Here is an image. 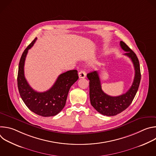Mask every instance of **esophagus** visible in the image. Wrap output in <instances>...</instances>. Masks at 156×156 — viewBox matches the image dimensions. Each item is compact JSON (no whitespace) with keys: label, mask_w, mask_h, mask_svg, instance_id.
<instances>
[{"label":"esophagus","mask_w":156,"mask_h":156,"mask_svg":"<svg viewBox=\"0 0 156 156\" xmlns=\"http://www.w3.org/2000/svg\"><path fill=\"white\" fill-rule=\"evenodd\" d=\"M86 72H85V71H83V70L80 71L78 73V76H79L80 78H84L86 77Z\"/></svg>","instance_id":"34e87169"}]
</instances>
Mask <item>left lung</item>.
I'll list each match as a JSON object with an SVG mask.
<instances>
[{
  "label": "left lung",
  "mask_w": 156,
  "mask_h": 156,
  "mask_svg": "<svg viewBox=\"0 0 156 156\" xmlns=\"http://www.w3.org/2000/svg\"><path fill=\"white\" fill-rule=\"evenodd\" d=\"M122 49L126 52L124 55L132 61L135 68V78L128 91L119 96H110L102 90L99 73L94 71L87 74L90 80V98L92 106L100 114L106 116L116 115L125 110L131 104L140 86L141 81L140 66L138 58L126 44L120 41Z\"/></svg>",
  "instance_id": "left-lung-1"
}]
</instances>
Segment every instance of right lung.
<instances>
[{
    "mask_svg": "<svg viewBox=\"0 0 156 156\" xmlns=\"http://www.w3.org/2000/svg\"><path fill=\"white\" fill-rule=\"evenodd\" d=\"M35 38L26 48L21 57L17 77L20 96L27 107L36 114L42 117H51L58 114L65 105L71 86L78 80L76 70L60 74L49 90L39 93L29 85L24 74V65L28 50L34 45Z\"/></svg>",
    "mask_w": 156,
    "mask_h": 156,
    "instance_id": "1",
    "label": "right lung"
}]
</instances>
